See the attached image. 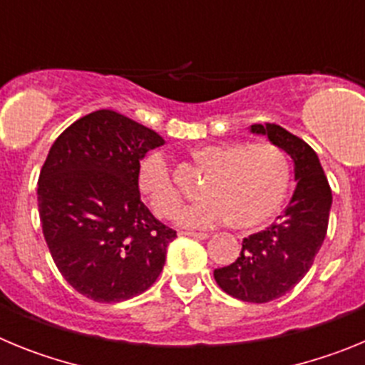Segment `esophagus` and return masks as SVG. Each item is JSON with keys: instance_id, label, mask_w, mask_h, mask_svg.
Instances as JSON below:
<instances>
[{"instance_id": "1", "label": "esophagus", "mask_w": 365, "mask_h": 365, "mask_svg": "<svg viewBox=\"0 0 365 365\" xmlns=\"http://www.w3.org/2000/svg\"><path fill=\"white\" fill-rule=\"evenodd\" d=\"M182 235H188V237H193V240H208L210 234H206V232H180Z\"/></svg>"}]
</instances>
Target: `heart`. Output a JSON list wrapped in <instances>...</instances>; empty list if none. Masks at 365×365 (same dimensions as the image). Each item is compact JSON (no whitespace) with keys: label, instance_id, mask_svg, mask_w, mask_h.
I'll list each match as a JSON object with an SVG mask.
<instances>
[{"label":"heart","instance_id":"obj_1","mask_svg":"<svg viewBox=\"0 0 365 365\" xmlns=\"http://www.w3.org/2000/svg\"><path fill=\"white\" fill-rule=\"evenodd\" d=\"M192 159L210 175L201 188L205 199L177 214L180 227L210 228L230 221L235 230L250 232L267 225L285 201L291 164L276 144H202L193 148ZM137 186L157 217L170 219L179 210L182 195L159 151L140 160Z\"/></svg>","mask_w":365,"mask_h":365}]
</instances>
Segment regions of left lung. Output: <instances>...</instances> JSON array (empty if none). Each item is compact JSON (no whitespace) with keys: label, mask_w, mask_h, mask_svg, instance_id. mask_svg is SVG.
<instances>
[{"label":"left lung","mask_w":365,"mask_h":365,"mask_svg":"<svg viewBox=\"0 0 365 365\" xmlns=\"http://www.w3.org/2000/svg\"><path fill=\"white\" fill-rule=\"evenodd\" d=\"M250 131L291 155L294 179L292 199L278 221L243 240L240 257L214 270L227 294L250 303H267L294 289L314 263L327 234L333 193L316 151L278 124H254Z\"/></svg>","instance_id":"1"}]
</instances>
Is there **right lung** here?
I'll list each match as a JSON object with an SVG mask.
<instances>
[{
	"label": "right lung",
	"instance_id": "right-lung-1",
	"mask_svg": "<svg viewBox=\"0 0 365 365\" xmlns=\"http://www.w3.org/2000/svg\"><path fill=\"white\" fill-rule=\"evenodd\" d=\"M164 138L111 109L71 124L38 179L41 230L58 270L86 298L117 303L159 278L177 232L140 201L137 168Z\"/></svg>",
	"mask_w": 365,
	"mask_h": 365
}]
</instances>
